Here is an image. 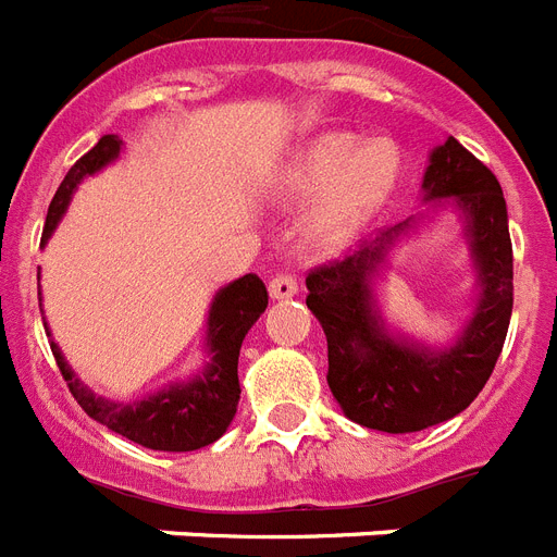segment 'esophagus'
I'll return each instance as SVG.
<instances>
[{
    "instance_id": "esophagus-1",
    "label": "esophagus",
    "mask_w": 557,
    "mask_h": 557,
    "mask_svg": "<svg viewBox=\"0 0 557 557\" xmlns=\"http://www.w3.org/2000/svg\"><path fill=\"white\" fill-rule=\"evenodd\" d=\"M270 298H275V301H282V298H293L298 293V282L293 278V275L282 273L275 275L273 282H270Z\"/></svg>"
}]
</instances>
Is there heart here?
Instances as JSON below:
<instances>
[{"instance_id":"1","label":"heart","mask_w":557,"mask_h":557,"mask_svg":"<svg viewBox=\"0 0 557 557\" xmlns=\"http://www.w3.org/2000/svg\"><path fill=\"white\" fill-rule=\"evenodd\" d=\"M398 173L395 141H358L356 133L324 131L289 150L268 193L278 205L312 199L305 215L307 242L319 250H342L384 207Z\"/></svg>"}]
</instances>
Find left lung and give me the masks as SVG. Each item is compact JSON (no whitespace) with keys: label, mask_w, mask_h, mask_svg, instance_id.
<instances>
[{"label":"left lung","mask_w":557,"mask_h":557,"mask_svg":"<svg viewBox=\"0 0 557 557\" xmlns=\"http://www.w3.org/2000/svg\"><path fill=\"white\" fill-rule=\"evenodd\" d=\"M421 193L426 212L456 210L476 270L473 315L453 343L426 345L393 334L374 296L388 250L425 213L307 275V307L327 335L330 393L350 421L393 435L418 433L467 410L493 375L512 315V242L493 170L447 136L430 153Z\"/></svg>","instance_id":"8db88e82"}]
</instances>
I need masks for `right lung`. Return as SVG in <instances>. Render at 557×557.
Instances as JSON below:
<instances>
[{"instance_id":"right-lung-1","label":"right lung","mask_w":557,"mask_h":557,"mask_svg":"<svg viewBox=\"0 0 557 557\" xmlns=\"http://www.w3.org/2000/svg\"><path fill=\"white\" fill-rule=\"evenodd\" d=\"M122 145L124 141L116 133H108L96 141L94 150H87L79 162L67 170V176H64L48 207L41 247L48 245L57 224L62 222L76 187L87 176H96L99 170L116 162L122 156ZM264 310H268V287L259 275L247 273L219 289L210 301V310H207L205 364L187 381H173L164 389L150 393L139 401H113V398L96 395L73 372V367L67 364V358L62 356L53 338H50V350H53V358H57L73 398L94 421L147 449L193 453V449L207 447L227 433L230 421L236 416L238 395H242V387H238L242 342ZM45 333L50 335L48 321H45Z\"/></svg>"}]
</instances>
